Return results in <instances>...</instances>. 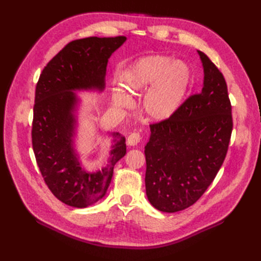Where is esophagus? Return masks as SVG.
<instances>
[{"label": "esophagus", "mask_w": 261, "mask_h": 261, "mask_svg": "<svg viewBox=\"0 0 261 261\" xmlns=\"http://www.w3.org/2000/svg\"><path fill=\"white\" fill-rule=\"evenodd\" d=\"M141 141V136L138 132H132V134L127 137V145L129 146H137L138 143Z\"/></svg>", "instance_id": "esophagus-1"}]
</instances>
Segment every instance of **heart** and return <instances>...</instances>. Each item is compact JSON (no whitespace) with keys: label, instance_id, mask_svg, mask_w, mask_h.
Here are the masks:
<instances>
[{"label":"heart","instance_id":"heart-1","mask_svg":"<svg viewBox=\"0 0 261 261\" xmlns=\"http://www.w3.org/2000/svg\"><path fill=\"white\" fill-rule=\"evenodd\" d=\"M125 93L115 91L112 101L116 107L132 105V96L145 91L142 110L148 118L166 121L176 114L185 102L192 84V71L181 62L165 55H151L138 59L121 80Z\"/></svg>","mask_w":261,"mask_h":261}]
</instances>
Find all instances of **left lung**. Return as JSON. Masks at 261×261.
Returning a JSON list of instances; mask_svg holds the SVG:
<instances>
[{
    "label": "left lung",
    "instance_id": "left-lung-1",
    "mask_svg": "<svg viewBox=\"0 0 261 261\" xmlns=\"http://www.w3.org/2000/svg\"><path fill=\"white\" fill-rule=\"evenodd\" d=\"M197 53L204 69L201 93L170 119L150 124L145 147L147 197L162 212L185 210L203 195L224 162L233 126L224 77Z\"/></svg>",
    "mask_w": 261,
    "mask_h": 261
}]
</instances>
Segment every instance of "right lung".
<instances>
[{"label":"right lung","mask_w":261,"mask_h":261,"mask_svg":"<svg viewBox=\"0 0 261 261\" xmlns=\"http://www.w3.org/2000/svg\"><path fill=\"white\" fill-rule=\"evenodd\" d=\"M125 40L120 36L71 41L47 64L37 83L33 152L49 190L69 206L87 207L101 199L112 180L115 164L126 152L125 138L113 132L107 166L87 171L74 147L80 103L75 92H103L109 58Z\"/></svg>","instance_id":"obj_1"}]
</instances>
